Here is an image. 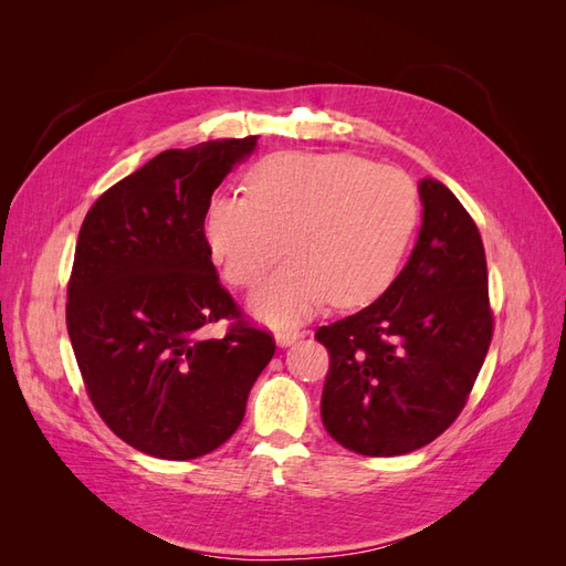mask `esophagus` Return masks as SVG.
I'll use <instances>...</instances> for the list:
<instances>
[{
  "label": "esophagus",
  "instance_id": "obj_1",
  "mask_svg": "<svg viewBox=\"0 0 566 566\" xmlns=\"http://www.w3.org/2000/svg\"><path fill=\"white\" fill-rule=\"evenodd\" d=\"M302 337V331L300 328H279L276 331V342L281 347H287V345H293L295 339H300Z\"/></svg>",
  "mask_w": 566,
  "mask_h": 566
}]
</instances>
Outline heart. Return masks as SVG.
Instances as JSON below:
<instances>
[{
	"label": "heart",
	"instance_id": "obj_1",
	"mask_svg": "<svg viewBox=\"0 0 566 566\" xmlns=\"http://www.w3.org/2000/svg\"><path fill=\"white\" fill-rule=\"evenodd\" d=\"M248 196L217 193L205 243L224 279L254 287L285 245L295 256L256 290L254 312L293 323L333 300L356 306L391 283L418 224V188L397 167L354 153H276L245 177Z\"/></svg>",
	"mask_w": 566,
	"mask_h": 566
}]
</instances>
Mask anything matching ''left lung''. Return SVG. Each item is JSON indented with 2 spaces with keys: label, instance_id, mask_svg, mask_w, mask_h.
Returning a JSON list of instances; mask_svg holds the SVG:
<instances>
[{
  "label": "left lung",
  "instance_id": "left-lung-1",
  "mask_svg": "<svg viewBox=\"0 0 566 566\" xmlns=\"http://www.w3.org/2000/svg\"><path fill=\"white\" fill-rule=\"evenodd\" d=\"M410 260L366 310L321 325V418L342 447L389 458L443 434L465 408L493 337L489 271L474 219L437 179L420 181Z\"/></svg>",
  "mask_w": 566,
  "mask_h": 566
}]
</instances>
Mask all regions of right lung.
<instances>
[{"instance_id": "right-lung-1", "label": "right lung", "mask_w": 566, "mask_h": 566, "mask_svg": "<svg viewBox=\"0 0 566 566\" xmlns=\"http://www.w3.org/2000/svg\"><path fill=\"white\" fill-rule=\"evenodd\" d=\"M256 136L169 148L101 193L82 221L65 325L111 432L163 460L219 449L276 339L219 283L202 214ZM229 319L224 338L201 328Z\"/></svg>"}]
</instances>
